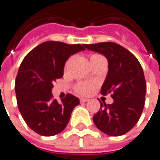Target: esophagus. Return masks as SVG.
<instances>
[{"mask_svg":"<svg viewBox=\"0 0 160 160\" xmlns=\"http://www.w3.org/2000/svg\"><path fill=\"white\" fill-rule=\"evenodd\" d=\"M88 101H89V99H87V98H81L80 99L81 102H88Z\"/></svg>","mask_w":160,"mask_h":160,"instance_id":"34e87169","label":"esophagus"}]
</instances>
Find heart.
<instances>
[{
	"mask_svg": "<svg viewBox=\"0 0 160 160\" xmlns=\"http://www.w3.org/2000/svg\"><path fill=\"white\" fill-rule=\"evenodd\" d=\"M101 55L98 54H93L91 56V58H95V57H99ZM68 68V62L66 64V67L65 69L67 70ZM93 89V85L90 83H85V82H81V83H78L76 84L75 86V92L79 94V95H87L89 93H91Z\"/></svg>",
	"mask_w": 160,
	"mask_h": 160,
	"instance_id": "1",
	"label": "heart"
}]
</instances>
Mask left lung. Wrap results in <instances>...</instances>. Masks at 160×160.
I'll return each instance as SVG.
<instances>
[{
	"mask_svg": "<svg viewBox=\"0 0 160 160\" xmlns=\"http://www.w3.org/2000/svg\"><path fill=\"white\" fill-rule=\"evenodd\" d=\"M84 48L107 58L109 70L101 93H111L113 99L112 104L101 103L93 122L109 136L123 135L137 124L144 108L147 85L143 69L136 57L121 45L102 42Z\"/></svg>",
	"mask_w": 160,
	"mask_h": 160,
	"instance_id": "obj_1",
	"label": "left lung"
}]
</instances>
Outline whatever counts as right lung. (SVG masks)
I'll return each mask as SVG.
<instances>
[{
  "label": "right lung",
  "mask_w": 160,
  "mask_h": 160,
  "mask_svg": "<svg viewBox=\"0 0 160 160\" xmlns=\"http://www.w3.org/2000/svg\"><path fill=\"white\" fill-rule=\"evenodd\" d=\"M84 50V44L47 41L24 58L15 80L18 107L25 122L42 136H54L68 125L79 99L71 93L59 103L53 99V83L63 77L66 61Z\"/></svg>",
  "instance_id": "obj_1"
}]
</instances>
